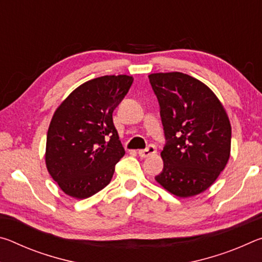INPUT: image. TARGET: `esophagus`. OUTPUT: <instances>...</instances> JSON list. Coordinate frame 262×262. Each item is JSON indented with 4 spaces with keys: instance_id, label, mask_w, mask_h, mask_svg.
Returning <instances> with one entry per match:
<instances>
[{
    "instance_id": "1",
    "label": "esophagus",
    "mask_w": 262,
    "mask_h": 262,
    "mask_svg": "<svg viewBox=\"0 0 262 262\" xmlns=\"http://www.w3.org/2000/svg\"><path fill=\"white\" fill-rule=\"evenodd\" d=\"M156 152H157V148H156V145H154V144H150L149 147H147L145 149L139 150V155H140L142 158L150 157V156H152V155H155Z\"/></svg>"
}]
</instances>
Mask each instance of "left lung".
Wrapping results in <instances>:
<instances>
[{
	"instance_id": "obj_1",
	"label": "left lung",
	"mask_w": 262,
	"mask_h": 262,
	"mask_svg": "<svg viewBox=\"0 0 262 262\" xmlns=\"http://www.w3.org/2000/svg\"><path fill=\"white\" fill-rule=\"evenodd\" d=\"M166 144L157 183L179 198L205 192L230 158L231 125L223 105L206 84L183 73L149 75Z\"/></svg>"
}]
</instances>
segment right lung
I'll return each mask as SVG.
<instances>
[{
  "instance_id": "obj_1",
  "label": "right lung",
  "mask_w": 262,
  "mask_h": 262,
  "mask_svg": "<svg viewBox=\"0 0 262 262\" xmlns=\"http://www.w3.org/2000/svg\"><path fill=\"white\" fill-rule=\"evenodd\" d=\"M134 78L106 75L83 83L62 101L47 132V170L69 196L86 199L110 184L125 155L113 111Z\"/></svg>"
}]
</instances>
